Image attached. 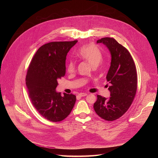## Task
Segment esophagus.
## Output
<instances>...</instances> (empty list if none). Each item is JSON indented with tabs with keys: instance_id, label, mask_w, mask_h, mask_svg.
Segmentation results:
<instances>
[{
	"instance_id": "1",
	"label": "esophagus",
	"mask_w": 158,
	"mask_h": 158,
	"mask_svg": "<svg viewBox=\"0 0 158 158\" xmlns=\"http://www.w3.org/2000/svg\"><path fill=\"white\" fill-rule=\"evenodd\" d=\"M87 95V94L84 93H81L79 94V96H80V97H84V96H85Z\"/></svg>"
}]
</instances>
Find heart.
<instances>
[{
  "instance_id": "1",
  "label": "heart",
  "mask_w": 158,
  "mask_h": 158,
  "mask_svg": "<svg viewBox=\"0 0 158 158\" xmlns=\"http://www.w3.org/2000/svg\"><path fill=\"white\" fill-rule=\"evenodd\" d=\"M77 56L80 59L88 62L92 67H97L102 59L101 52L93 44H88L79 48ZM75 62L71 60L67 65V71L69 73H72L75 71Z\"/></svg>"
}]
</instances>
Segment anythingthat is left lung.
<instances>
[{
	"label": "left lung",
	"instance_id": "obj_1",
	"mask_svg": "<svg viewBox=\"0 0 158 158\" xmlns=\"http://www.w3.org/2000/svg\"><path fill=\"white\" fill-rule=\"evenodd\" d=\"M108 48L111 62L106 80L110 84V98L98 95L94 104L96 114L102 119L112 121L121 118L131 106L137 91L136 65L129 52L114 38L104 37L97 41Z\"/></svg>",
	"mask_w": 158,
	"mask_h": 158
}]
</instances>
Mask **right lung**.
Segmentation results:
<instances>
[{"mask_svg":"<svg viewBox=\"0 0 158 158\" xmlns=\"http://www.w3.org/2000/svg\"><path fill=\"white\" fill-rule=\"evenodd\" d=\"M77 40L51 42L42 46L33 57L26 84L29 98L39 113L50 121L59 122L69 115L76 101L73 94L57 93V80L65 74V59Z\"/></svg>","mask_w":158,"mask_h":158,"instance_id":"add662e5","label":"right lung"}]
</instances>
